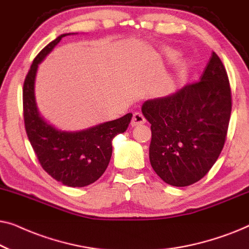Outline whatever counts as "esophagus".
Masks as SVG:
<instances>
[{"label":"esophagus","instance_id":"esophagus-1","mask_svg":"<svg viewBox=\"0 0 249 249\" xmlns=\"http://www.w3.org/2000/svg\"><path fill=\"white\" fill-rule=\"evenodd\" d=\"M146 119L144 115H142L141 112H135L134 115H132V120H131V125L132 127H136V125H141L142 124H145Z\"/></svg>","mask_w":249,"mask_h":249}]
</instances>
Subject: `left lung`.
<instances>
[{
  "mask_svg": "<svg viewBox=\"0 0 249 249\" xmlns=\"http://www.w3.org/2000/svg\"><path fill=\"white\" fill-rule=\"evenodd\" d=\"M142 112L152 130L149 161L163 181L193 185L216 162L231 114V89L215 53L200 77L176 93L144 102Z\"/></svg>",
  "mask_w": 249,
  "mask_h": 249,
  "instance_id": "left-lung-1",
  "label": "left lung"
}]
</instances>
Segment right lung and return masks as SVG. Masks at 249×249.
Here are the masks:
<instances>
[{
	"mask_svg": "<svg viewBox=\"0 0 249 249\" xmlns=\"http://www.w3.org/2000/svg\"><path fill=\"white\" fill-rule=\"evenodd\" d=\"M62 34L44 47L34 59L22 89L23 120L27 136L42 168L63 185L85 187L96 181L107 170L112 156V139L127 130L131 113L78 131H62L40 115L35 98L38 64L52 52Z\"/></svg>",
	"mask_w": 249,
	"mask_h": 249,
	"instance_id": "1",
	"label": "right lung"
}]
</instances>
